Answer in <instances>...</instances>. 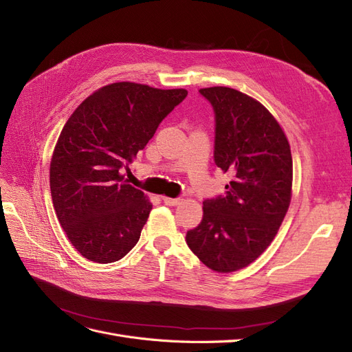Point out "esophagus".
I'll list each match as a JSON object with an SVG mask.
<instances>
[{"mask_svg":"<svg viewBox=\"0 0 352 352\" xmlns=\"http://www.w3.org/2000/svg\"><path fill=\"white\" fill-rule=\"evenodd\" d=\"M162 201L165 206H178L179 204V198H170V197H162Z\"/></svg>","mask_w":352,"mask_h":352,"instance_id":"obj_1","label":"esophagus"}]
</instances>
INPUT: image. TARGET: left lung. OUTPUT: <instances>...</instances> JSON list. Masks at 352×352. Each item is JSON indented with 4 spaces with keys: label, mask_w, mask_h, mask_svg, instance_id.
<instances>
[{
    "label": "left lung",
    "mask_w": 352,
    "mask_h": 352,
    "mask_svg": "<svg viewBox=\"0 0 352 352\" xmlns=\"http://www.w3.org/2000/svg\"><path fill=\"white\" fill-rule=\"evenodd\" d=\"M214 111V162L230 175L224 195L203 201V220L187 232L191 252L210 269L246 267L276 236L292 191V155L269 111L230 87L200 89Z\"/></svg>",
    "instance_id": "left-lung-1"
}]
</instances>
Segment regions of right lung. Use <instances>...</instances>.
Listing matches in <instances>:
<instances>
[{
  "label": "right lung",
  "instance_id": "add662e5",
  "mask_svg": "<svg viewBox=\"0 0 352 352\" xmlns=\"http://www.w3.org/2000/svg\"><path fill=\"white\" fill-rule=\"evenodd\" d=\"M188 95L120 82L85 99L66 122L50 164L57 219L78 252L113 263L140 240L152 204L128 184L129 164Z\"/></svg>",
  "mask_w": 352,
  "mask_h": 352
}]
</instances>
